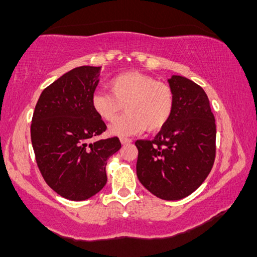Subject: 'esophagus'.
Instances as JSON below:
<instances>
[{
	"label": "esophagus",
	"mask_w": 257,
	"mask_h": 257,
	"mask_svg": "<svg viewBox=\"0 0 257 257\" xmlns=\"http://www.w3.org/2000/svg\"><path fill=\"white\" fill-rule=\"evenodd\" d=\"M120 143H122L123 145H128V144L132 143V139H129V138H120Z\"/></svg>",
	"instance_id": "obj_1"
}]
</instances>
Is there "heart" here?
<instances>
[{
    "mask_svg": "<svg viewBox=\"0 0 257 257\" xmlns=\"http://www.w3.org/2000/svg\"><path fill=\"white\" fill-rule=\"evenodd\" d=\"M111 93L96 91L91 106L106 122H113L123 108L126 111L112 124L110 133L125 137L146 131L157 132L169 122L175 105L173 88L152 76L140 72H124L108 82Z\"/></svg>",
    "mask_w": 257,
    "mask_h": 257,
    "instance_id": "heart-1",
    "label": "heart"
}]
</instances>
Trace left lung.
Instances as JSON below:
<instances>
[{"mask_svg": "<svg viewBox=\"0 0 257 257\" xmlns=\"http://www.w3.org/2000/svg\"><path fill=\"white\" fill-rule=\"evenodd\" d=\"M175 95L169 122L152 140H137L139 181L158 198L190 196L211 172L216 124L203 88L182 76L168 79Z\"/></svg>", "mask_w": 257, "mask_h": 257, "instance_id": "obj_1", "label": "left lung"}]
</instances>
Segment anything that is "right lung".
I'll return each mask as SVG.
<instances>
[{
  "label": "right lung",
  "instance_id": "add662e5",
  "mask_svg": "<svg viewBox=\"0 0 257 257\" xmlns=\"http://www.w3.org/2000/svg\"><path fill=\"white\" fill-rule=\"evenodd\" d=\"M100 67L79 66L40 95L31 123V143L44 181L64 198L85 200L106 185V161L120 149L117 137L90 143L106 131L91 106Z\"/></svg>",
  "mask_w": 257,
  "mask_h": 257
}]
</instances>
